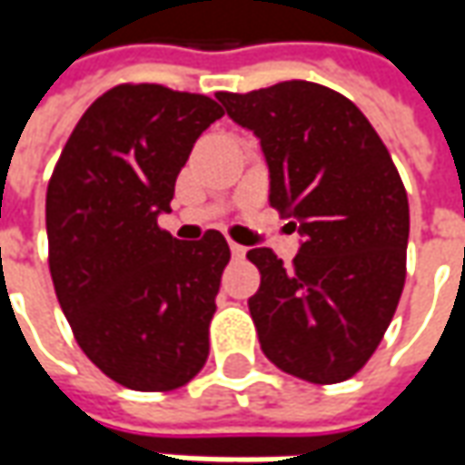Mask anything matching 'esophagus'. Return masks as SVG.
<instances>
[{
    "instance_id": "esophagus-1",
    "label": "esophagus",
    "mask_w": 465,
    "mask_h": 465,
    "mask_svg": "<svg viewBox=\"0 0 465 465\" xmlns=\"http://www.w3.org/2000/svg\"><path fill=\"white\" fill-rule=\"evenodd\" d=\"M230 253H232L235 259H245V248L238 245V242H230Z\"/></svg>"
}]
</instances>
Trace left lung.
Instances as JSON below:
<instances>
[{
  "label": "left lung",
  "mask_w": 465,
  "mask_h": 465,
  "mask_svg": "<svg viewBox=\"0 0 465 465\" xmlns=\"http://www.w3.org/2000/svg\"><path fill=\"white\" fill-rule=\"evenodd\" d=\"M217 100L259 136L269 204L302 238L292 266L272 248L248 251L261 272L248 300L261 349L308 383H341L372 357L401 297V175L362 111L323 84L290 80Z\"/></svg>",
  "instance_id": "obj_1"
}]
</instances>
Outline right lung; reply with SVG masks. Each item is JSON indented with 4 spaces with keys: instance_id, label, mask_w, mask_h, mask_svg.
Listing matches in <instances>:
<instances>
[{
    "instance_id": "right-lung-1",
    "label": "right lung",
    "mask_w": 465,
    "mask_h": 465,
    "mask_svg": "<svg viewBox=\"0 0 465 465\" xmlns=\"http://www.w3.org/2000/svg\"><path fill=\"white\" fill-rule=\"evenodd\" d=\"M223 108L163 84H118L80 118L45 191L48 266L82 351L132 391L186 385L209 357L230 261L223 232L160 230L193 142Z\"/></svg>"
}]
</instances>
